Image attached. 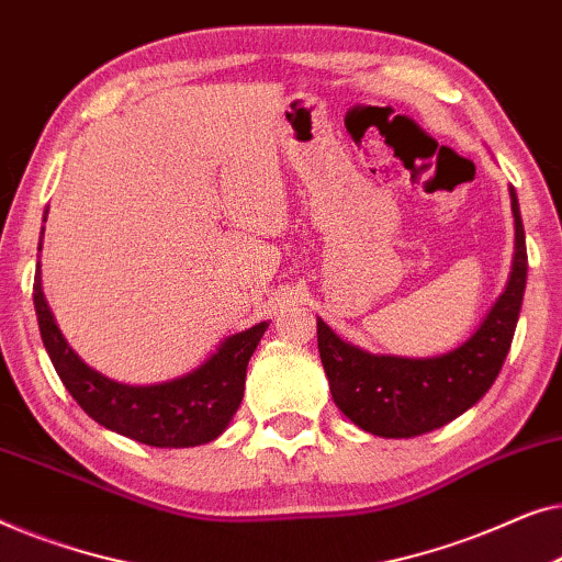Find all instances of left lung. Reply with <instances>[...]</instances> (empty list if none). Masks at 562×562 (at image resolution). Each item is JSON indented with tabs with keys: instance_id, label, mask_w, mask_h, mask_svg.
I'll return each instance as SVG.
<instances>
[{
	"instance_id": "obj_1",
	"label": "left lung",
	"mask_w": 562,
	"mask_h": 562,
	"mask_svg": "<svg viewBox=\"0 0 562 562\" xmlns=\"http://www.w3.org/2000/svg\"><path fill=\"white\" fill-rule=\"evenodd\" d=\"M515 216V257L507 288L481 326L453 351L409 359L369 353L344 341L318 318V351L330 397L361 430L379 438H415L438 430L488 392L507 359L527 284L525 226L515 188H509Z\"/></svg>"
}]
</instances>
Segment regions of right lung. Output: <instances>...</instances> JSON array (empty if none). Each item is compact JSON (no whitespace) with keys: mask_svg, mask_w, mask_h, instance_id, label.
I'll return each mask as SVG.
<instances>
[{"mask_svg":"<svg viewBox=\"0 0 562 562\" xmlns=\"http://www.w3.org/2000/svg\"><path fill=\"white\" fill-rule=\"evenodd\" d=\"M37 249H43V236ZM33 303L45 351L70 397L106 430L155 448L203 446L228 428L241 405L251 353L270 328V321H262L226 336L218 349L188 374L155 384H124L89 367L70 349L43 295L41 262L35 272Z\"/></svg>","mask_w":562,"mask_h":562,"instance_id":"add662e5","label":"right lung"}]
</instances>
